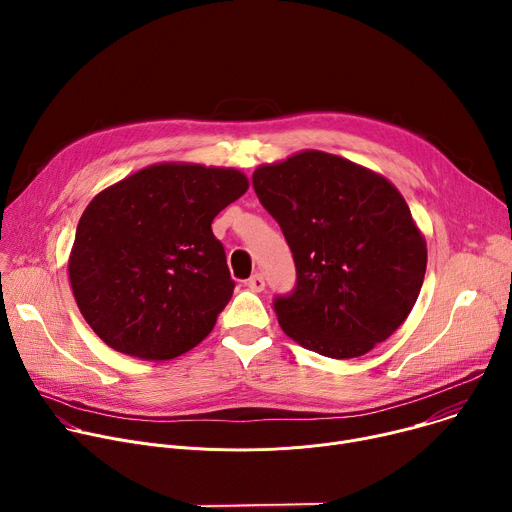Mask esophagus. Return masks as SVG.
<instances>
[{
    "instance_id": "obj_1",
    "label": "esophagus",
    "mask_w": 512,
    "mask_h": 512,
    "mask_svg": "<svg viewBox=\"0 0 512 512\" xmlns=\"http://www.w3.org/2000/svg\"><path fill=\"white\" fill-rule=\"evenodd\" d=\"M245 285H247L251 291H263V289H265V279H263L261 273H255V275H251V277L245 281Z\"/></svg>"
}]
</instances>
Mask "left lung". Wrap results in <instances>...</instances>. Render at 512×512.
<instances>
[{
	"mask_svg": "<svg viewBox=\"0 0 512 512\" xmlns=\"http://www.w3.org/2000/svg\"><path fill=\"white\" fill-rule=\"evenodd\" d=\"M294 255L296 287L273 300L283 332L330 358L367 354L413 310L427 247L401 192L350 160L306 150L253 172Z\"/></svg>",
	"mask_w": 512,
	"mask_h": 512,
	"instance_id": "1",
	"label": "left lung"
}]
</instances>
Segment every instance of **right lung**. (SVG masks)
Masks as SVG:
<instances>
[{
  "mask_svg": "<svg viewBox=\"0 0 512 512\" xmlns=\"http://www.w3.org/2000/svg\"><path fill=\"white\" fill-rule=\"evenodd\" d=\"M247 188L233 168L154 164L89 202L68 277L83 318L107 346L170 360L210 334L235 287L210 225Z\"/></svg>",
  "mask_w": 512,
  "mask_h": 512,
  "instance_id": "add662e5",
  "label": "right lung"
}]
</instances>
